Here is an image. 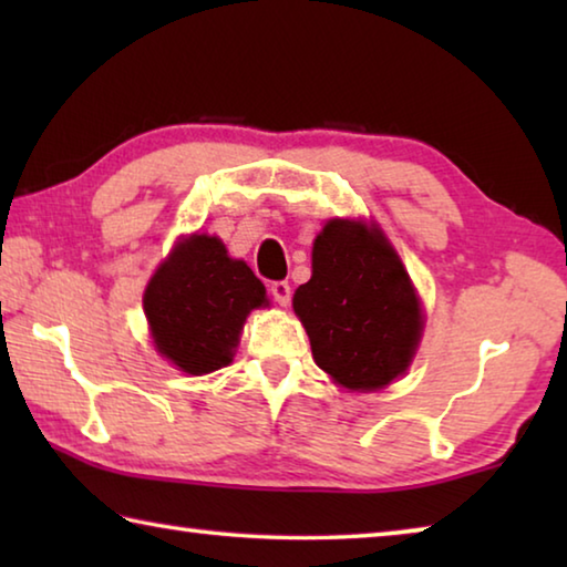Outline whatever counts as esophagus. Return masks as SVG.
Masks as SVG:
<instances>
[{"mask_svg": "<svg viewBox=\"0 0 567 567\" xmlns=\"http://www.w3.org/2000/svg\"><path fill=\"white\" fill-rule=\"evenodd\" d=\"M270 295L277 305L285 307L287 302H290V285H287L285 280H275V282H270Z\"/></svg>", "mask_w": 567, "mask_h": 567, "instance_id": "esophagus-1", "label": "esophagus"}]
</instances>
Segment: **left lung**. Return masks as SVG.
I'll list each match as a JSON object with an SVG mask.
<instances>
[{
	"label": "left lung",
	"mask_w": 567,
	"mask_h": 567,
	"mask_svg": "<svg viewBox=\"0 0 567 567\" xmlns=\"http://www.w3.org/2000/svg\"><path fill=\"white\" fill-rule=\"evenodd\" d=\"M292 307L318 368L342 388H385L415 354L417 295L375 225L330 219L315 239L310 282L297 287Z\"/></svg>",
	"instance_id": "left-lung-1"
}]
</instances>
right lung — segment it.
I'll return each instance as SVG.
<instances>
[{
	"label": "right lung",
	"mask_w": 567,
	"mask_h": 567,
	"mask_svg": "<svg viewBox=\"0 0 567 567\" xmlns=\"http://www.w3.org/2000/svg\"><path fill=\"white\" fill-rule=\"evenodd\" d=\"M265 302V285L255 272L207 235L185 239L145 290L155 348L189 375L233 362L249 310Z\"/></svg>",
	"instance_id": "obj_1"
}]
</instances>
